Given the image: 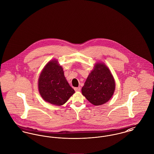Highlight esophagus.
Returning a JSON list of instances; mask_svg holds the SVG:
<instances>
[{"mask_svg": "<svg viewBox=\"0 0 154 154\" xmlns=\"http://www.w3.org/2000/svg\"><path fill=\"white\" fill-rule=\"evenodd\" d=\"M81 87H78V88H74V90H75L76 92H79V91H81Z\"/></svg>", "mask_w": 154, "mask_h": 154, "instance_id": "esophagus-1", "label": "esophagus"}]
</instances>
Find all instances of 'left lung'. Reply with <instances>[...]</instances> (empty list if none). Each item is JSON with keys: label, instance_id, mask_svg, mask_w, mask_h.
Returning <instances> with one entry per match:
<instances>
[{"label": "left lung", "instance_id": "left-lung-1", "mask_svg": "<svg viewBox=\"0 0 154 154\" xmlns=\"http://www.w3.org/2000/svg\"><path fill=\"white\" fill-rule=\"evenodd\" d=\"M115 86L113 75L107 66L97 63L82 87V94L94 106H100L111 99Z\"/></svg>", "mask_w": 154, "mask_h": 154}]
</instances>
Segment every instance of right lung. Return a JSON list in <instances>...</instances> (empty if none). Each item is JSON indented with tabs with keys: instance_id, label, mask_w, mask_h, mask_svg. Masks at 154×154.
Segmentation results:
<instances>
[{
	"instance_id": "add662e5",
	"label": "right lung",
	"mask_w": 154,
	"mask_h": 154,
	"mask_svg": "<svg viewBox=\"0 0 154 154\" xmlns=\"http://www.w3.org/2000/svg\"><path fill=\"white\" fill-rule=\"evenodd\" d=\"M38 85L42 99L56 106L65 104L75 93L57 60L50 61L45 66L38 78Z\"/></svg>"
}]
</instances>
